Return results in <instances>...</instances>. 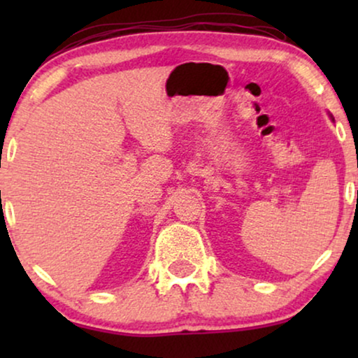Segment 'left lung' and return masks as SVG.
<instances>
[{"label": "left lung", "instance_id": "1", "mask_svg": "<svg viewBox=\"0 0 358 358\" xmlns=\"http://www.w3.org/2000/svg\"><path fill=\"white\" fill-rule=\"evenodd\" d=\"M357 199H358V192H357Z\"/></svg>", "mask_w": 358, "mask_h": 358}]
</instances>
